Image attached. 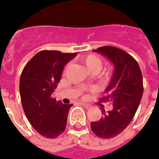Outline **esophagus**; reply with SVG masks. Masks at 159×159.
I'll list each match as a JSON object with an SVG mask.
<instances>
[{
    "label": "esophagus",
    "mask_w": 159,
    "mask_h": 159,
    "mask_svg": "<svg viewBox=\"0 0 159 159\" xmlns=\"http://www.w3.org/2000/svg\"><path fill=\"white\" fill-rule=\"evenodd\" d=\"M80 105L83 106V107H84V108H86V109L91 108V106H90V105L86 104V103H83V102H81V103H80Z\"/></svg>",
    "instance_id": "1"
}]
</instances>
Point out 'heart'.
I'll return each mask as SVG.
<instances>
[{
	"label": "heart",
	"mask_w": 159,
	"mask_h": 159,
	"mask_svg": "<svg viewBox=\"0 0 159 159\" xmlns=\"http://www.w3.org/2000/svg\"><path fill=\"white\" fill-rule=\"evenodd\" d=\"M80 61L85 67H87V69L88 70V72L91 74H96L97 72H99L102 68V64H103L102 59L97 55L88 54L87 56H85V57H82L80 59ZM67 69H68V65H67L64 67L63 74H65L67 72ZM111 74H112V72L110 70L104 71L99 75V78L102 80V82H105V81H107V80L110 79ZM87 83H88V82H87Z\"/></svg>",
	"instance_id": "heart-1"
}]
</instances>
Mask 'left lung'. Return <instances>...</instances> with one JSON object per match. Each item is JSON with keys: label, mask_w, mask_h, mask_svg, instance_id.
<instances>
[{"label": "left lung", "mask_w": 159, "mask_h": 159, "mask_svg": "<svg viewBox=\"0 0 159 159\" xmlns=\"http://www.w3.org/2000/svg\"><path fill=\"white\" fill-rule=\"evenodd\" d=\"M94 52L102 53L112 62L115 72L106 95L101 102H111L108 112L102 109V117L91 123V129L99 138L111 139L122 132L134 118L143 96V77L138 62L131 55L113 46H104Z\"/></svg>", "instance_id": "1"}]
</instances>
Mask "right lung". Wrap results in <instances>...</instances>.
Here are the masks:
<instances>
[{
    "label": "right lung",
    "instance_id": "1",
    "mask_svg": "<svg viewBox=\"0 0 159 159\" xmlns=\"http://www.w3.org/2000/svg\"><path fill=\"white\" fill-rule=\"evenodd\" d=\"M77 54L42 50L22 71L20 94L23 110L31 125L43 137L55 139L65 130L72 104H62L51 95L60 82L63 67Z\"/></svg>",
    "mask_w": 159,
    "mask_h": 159
}]
</instances>
